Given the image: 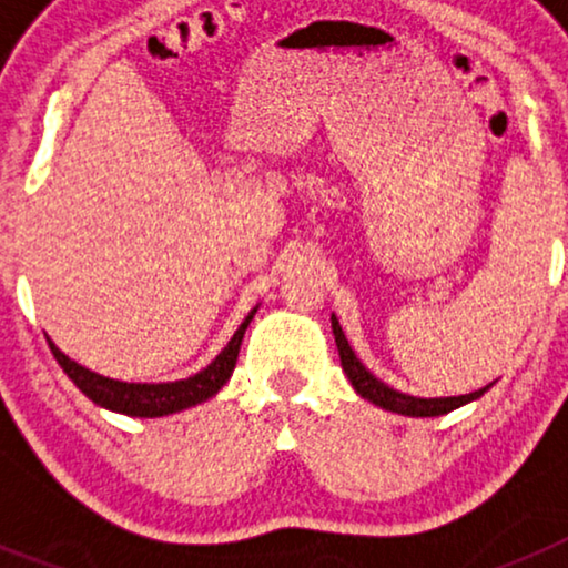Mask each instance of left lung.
Masks as SVG:
<instances>
[{"mask_svg": "<svg viewBox=\"0 0 568 568\" xmlns=\"http://www.w3.org/2000/svg\"><path fill=\"white\" fill-rule=\"evenodd\" d=\"M333 335H335V344H338L341 366H344L349 384L355 386V393H358L361 398L373 400V404L381 406V409H389V413L409 415V418H435V415L453 413V409L469 404V400H478L480 395L491 386L489 384L484 386V389H478V393H469V395H455V398H415V395H404L398 393V389H393V386H386L384 381L375 378V375L361 364L358 355L353 353V346H349V341H346L344 329H341L335 315H333Z\"/></svg>", "mask_w": 568, "mask_h": 568, "instance_id": "left-lung-1", "label": "left lung"}]
</instances>
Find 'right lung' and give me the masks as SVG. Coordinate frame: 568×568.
Returning a JSON list of instances; mask_svg holds the SVG:
<instances>
[{
  "label": "right lung",
  "instance_id": "right-lung-1",
  "mask_svg": "<svg viewBox=\"0 0 568 568\" xmlns=\"http://www.w3.org/2000/svg\"><path fill=\"white\" fill-rule=\"evenodd\" d=\"M255 310H250L247 318L241 321V327L235 329V335L227 341V346H224L222 353L215 355L213 364H207L202 373L190 375V378L168 381V384H128V381L104 378V375L99 373H90L88 366L70 361L50 338L48 344L53 358H57L59 366L68 373V378L73 381L93 404L104 406V409H113V413L133 415V418H162V415L182 413V409H190V406L213 398V395L227 384L230 375H233L235 369V361H239L241 338L247 333Z\"/></svg>",
  "mask_w": 568,
  "mask_h": 568
}]
</instances>
